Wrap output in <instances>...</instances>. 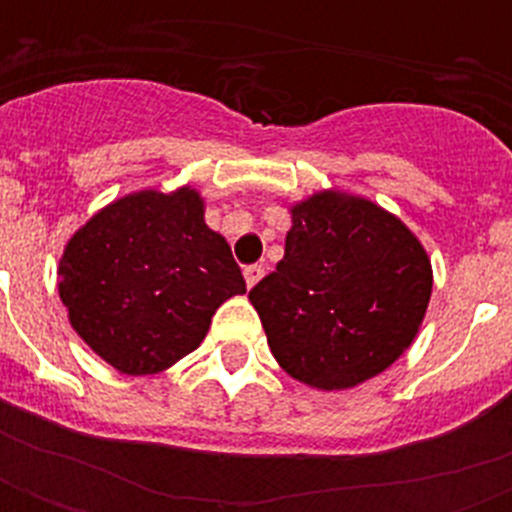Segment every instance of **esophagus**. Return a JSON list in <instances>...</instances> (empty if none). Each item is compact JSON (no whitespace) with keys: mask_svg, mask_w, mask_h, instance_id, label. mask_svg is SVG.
Masks as SVG:
<instances>
[{"mask_svg":"<svg viewBox=\"0 0 512 512\" xmlns=\"http://www.w3.org/2000/svg\"><path fill=\"white\" fill-rule=\"evenodd\" d=\"M263 273V265H247V268H244V281H247V287H255L257 281L263 279Z\"/></svg>","mask_w":512,"mask_h":512,"instance_id":"esophagus-1","label":"esophagus"}]
</instances>
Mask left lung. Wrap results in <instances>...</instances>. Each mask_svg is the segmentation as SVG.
<instances>
[{
	"label": "left lung",
	"mask_w": 512,
	"mask_h": 512,
	"mask_svg": "<svg viewBox=\"0 0 512 512\" xmlns=\"http://www.w3.org/2000/svg\"><path fill=\"white\" fill-rule=\"evenodd\" d=\"M284 260L252 292L273 358L316 390H348L396 364L428 311L422 241L380 204L327 188L289 204Z\"/></svg>",
	"instance_id": "obj_1"
}]
</instances>
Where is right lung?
<instances>
[{
  "instance_id": "obj_1",
  "label": "right lung",
  "mask_w": 512,
  "mask_h": 512,
  "mask_svg": "<svg viewBox=\"0 0 512 512\" xmlns=\"http://www.w3.org/2000/svg\"><path fill=\"white\" fill-rule=\"evenodd\" d=\"M247 284L193 185L127 193L68 239L58 295L79 337L122 374H159L201 345Z\"/></svg>"
}]
</instances>
